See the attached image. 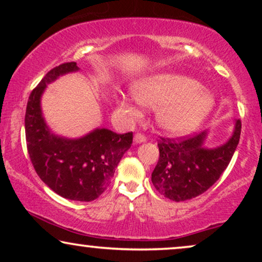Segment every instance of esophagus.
Returning a JSON list of instances; mask_svg holds the SVG:
<instances>
[{
	"instance_id": "1",
	"label": "esophagus",
	"mask_w": 262,
	"mask_h": 262,
	"mask_svg": "<svg viewBox=\"0 0 262 262\" xmlns=\"http://www.w3.org/2000/svg\"><path fill=\"white\" fill-rule=\"evenodd\" d=\"M134 139H135V143H143L146 141V137L143 134H136Z\"/></svg>"
}]
</instances>
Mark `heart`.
Returning <instances> with one entry per match:
<instances>
[{
  "label": "heart",
  "instance_id": "obj_1",
  "mask_svg": "<svg viewBox=\"0 0 262 262\" xmlns=\"http://www.w3.org/2000/svg\"><path fill=\"white\" fill-rule=\"evenodd\" d=\"M132 94L141 105L157 108V123L174 135L194 130L213 106L212 96L202 91L199 82L178 74H157L142 78L132 85ZM121 106L135 116L139 113L126 100Z\"/></svg>",
  "mask_w": 262,
  "mask_h": 262
}]
</instances>
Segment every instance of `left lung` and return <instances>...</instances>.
Listing matches in <instances>:
<instances>
[{
    "label": "left lung",
    "mask_w": 262,
    "mask_h": 262,
    "mask_svg": "<svg viewBox=\"0 0 262 262\" xmlns=\"http://www.w3.org/2000/svg\"><path fill=\"white\" fill-rule=\"evenodd\" d=\"M241 127V119H237L231 138L214 149L203 146L206 132L178 138L160 137L157 143L160 157L151 174L152 185L173 202H184L203 194L230 163Z\"/></svg>",
    "instance_id": "left-lung-1"
}]
</instances>
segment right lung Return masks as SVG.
<instances>
[{"label": "right lung", "mask_w": 262, "mask_h": 262, "mask_svg": "<svg viewBox=\"0 0 262 262\" xmlns=\"http://www.w3.org/2000/svg\"><path fill=\"white\" fill-rule=\"evenodd\" d=\"M75 62L63 63L45 75L28 98L25 132L27 151L45 185L67 199L92 202L108 187L121 157L132 144V132L116 134L96 128L80 139H67L49 131L40 110L46 84L76 71Z\"/></svg>", "instance_id": "right-lung-1"}]
</instances>
